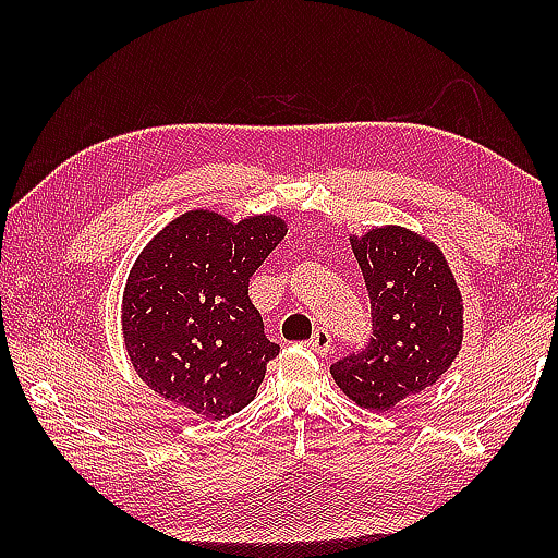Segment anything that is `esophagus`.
Returning <instances> with one entry per match:
<instances>
[{"instance_id": "obj_1", "label": "esophagus", "mask_w": 558, "mask_h": 558, "mask_svg": "<svg viewBox=\"0 0 558 558\" xmlns=\"http://www.w3.org/2000/svg\"><path fill=\"white\" fill-rule=\"evenodd\" d=\"M306 345H310V348H312L314 352H318V354H326V352L330 350V333H328L326 328H316L312 340L306 342Z\"/></svg>"}]
</instances>
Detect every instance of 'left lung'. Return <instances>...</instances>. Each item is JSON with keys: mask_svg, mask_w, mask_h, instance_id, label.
<instances>
[{"mask_svg": "<svg viewBox=\"0 0 558 558\" xmlns=\"http://www.w3.org/2000/svg\"><path fill=\"white\" fill-rule=\"evenodd\" d=\"M372 302L369 345L330 366L360 408L386 412L434 386L462 345V294L441 248L384 225L350 236Z\"/></svg>", "mask_w": 558, "mask_h": 558, "instance_id": "left-lung-1", "label": "left lung"}]
</instances>
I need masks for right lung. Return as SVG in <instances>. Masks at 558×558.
Instances as JSON below:
<instances>
[{
    "label": "right lung",
    "instance_id": "right-lung-1",
    "mask_svg": "<svg viewBox=\"0 0 558 558\" xmlns=\"http://www.w3.org/2000/svg\"><path fill=\"white\" fill-rule=\"evenodd\" d=\"M286 234L272 213L232 222L201 208L153 236L122 298L124 345L141 381L206 420L254 400L280 348L264 333L248 278Z\"/></svg>",
    "mask_w": 558,
    "mask_h": 558
}]
</instances>
